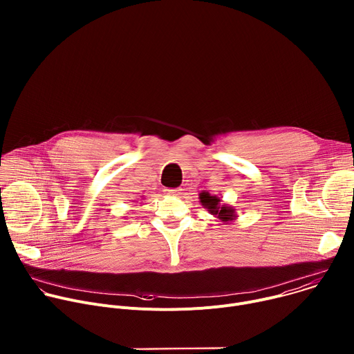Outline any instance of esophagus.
I'll return each instance as SVG.
<instances>
[{
  "label": "esophagus",
  "instance_id": "obj_1",
  "mask_svg": "<svg viewBox=\"0 0 354 354\" xmlns=\"http://www.w3.org/2000/svg\"><path fill=\"white\" fill-rule=\"evenodd\" d=\"M165 192L169 193V194H179L180 189L179 187H176V189H165Z\"/></svg>",
  "mask_w": 354,
  "mask_h": 354
}]
</instances>
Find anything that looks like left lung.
Returning a JSON list of instances; mask_svg holds the SVG:
<instances>
[{
	"label": "left lung",
	"instance_id": "8db88e82",
	"mask_svg": "<svg viewBox=\"0 0 354 354\" xmlns=\"http://www.w3.org/2000/svg\"><path fill=\"white\" fill-rule=\"evenodd\" d=\"M200 203L205 209H207V212L213 216H216L218 220H221L223 223H231L234 220H236V212L232 206L230 205H224L221 203L220 197H217L216 194H210L209 192H201L198 194Z\"/></svg>",
	"mask_w": 354,
	"mask_h": 354
}]
</instances>
